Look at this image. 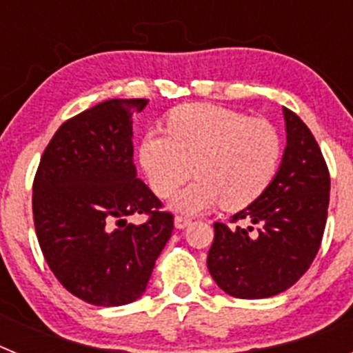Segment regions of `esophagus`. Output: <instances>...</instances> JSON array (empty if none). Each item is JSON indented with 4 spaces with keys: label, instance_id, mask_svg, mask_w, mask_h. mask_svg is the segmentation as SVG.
Here are the masks:
<instances>
[{
    "label": "esophagus",
    "instance_id": "1",
    "mask_svg": "<svg viewBox=\"0 0 353 353\" xmlns=\"http://www.w3.org/2000/svg\"><path fill=\"white\" fill-rule=\"evenodd\" d=\"M189 224H191V219H189V217H183V215H176V217H174V228H176V230H183V228H187Z\"/></svg>",
    "mask_w": 353,
    "mask_h": 353
}]
</instances>
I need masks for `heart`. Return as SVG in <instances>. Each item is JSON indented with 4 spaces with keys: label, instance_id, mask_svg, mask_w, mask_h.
<instances>
[{
    "label": "heart",
    "instance_id": "b5f03b06",
    "mask_svg": "<svg viewBox=\"0 0 353 353\" xmlns=\"http://www.w3.org/2000/svg\"><path fill=\"white\" fill-rule=\"evenodd\" d=\"M281 155V136L272 123L205 102L174 108L168 132L148 130L138 148L139 166L161 198L173 194L194 166L196 182L170 201L171 210L187 215L254 203L272 183Z\"/></svg>",
    "mask_w": 353,
    "mask_h": 353
}]
</instances>
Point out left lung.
<instances>
[{
	"label": "left lung",
	"instance_id": "8db88e82",
	"mask_svg": "<svg viewBox=\"0 0 353 353\" xmlns=\"http://www.w3.org/2000/svg\"><path fill=\"white\" fill-rule=\"evenodd\" d=\"M286 146L269 189L236 212L233 221L252 226L214 224L207 267L223 292L236 299H267L304 276L316 256L327 223L330 179L316 139L297 114L283 108Z\"/></svg>",
	"mask_w": 353,
	"mask_h": 353
}]
</instances>
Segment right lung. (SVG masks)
<instances>
[{"mask_svg":"<svg viewBox=\"0 0 353 353\" xmlns=\"http://www.w3.org/2000/svg\"><path fill=\"white\" fill-rule=\"evenodd\" d=\"M143 99H111L56 130L33 182V219L58 281L93 305H123L145 293L173 215L138 179L132 114ZM150 213L145 225L126 223ZM117 228H114V224Z\"/></svg>","mask_w":353,"mask_h":353,"instance_id":"right-lung-1","label":"right lung"}]
</instances>
